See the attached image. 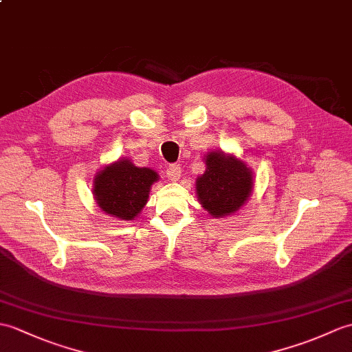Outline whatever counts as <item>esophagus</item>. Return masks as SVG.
<instances>
[{
  "instance_id": "1",
  "label": "esophagus",
  "mask_w": 352,
  "mask_h": 352,
  "mask_svg": "<svg viewBox=\"0 0 352 352\" xmlns=\"http://www.w3.org/2000/svg\"><path fill=\"white\" fill-rule=\"evenodd\" d=\"M182 166L179 165H170L166 170V177L170 179V182H177V179L182 177Z\"/></svg>"
}]
</instances>
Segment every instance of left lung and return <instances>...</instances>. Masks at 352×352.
<instances>
[{
  "label": "left lung",
  "mask_w": 352,
  "mask_h": 352,
  "mask_svg": "<svg viewBox=\"0 0 352 352\" xmlns=\"http://www.w3.org/2000/svg\"><path fill=\"white\" fill-rule=\"evenodd\" d=\"M204 160L206 173L196 178V195L204 210L217 219L239 211L253 190L252 169L223 151H210Z\"/></svg>",
  "instance_id": "obj_1"
}]
</instances>
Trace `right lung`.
<instances>
[{"mask_svg":"<svg viewBox=\"0 0 352 352\" xmlns=\"http://www.w3.org/2000/svg\"><path fill=\"white\" fill-rule=\"evenodd\" d=\"M157 179L156 170L138 168L124 157L109 163L96 174L93 195L106 214L133 220L145 207L151 186Z\"/></svg>","mask_w":352,"mask_h":352,"instance_id":"add662e5","label":"right lung"}]
</instances>
